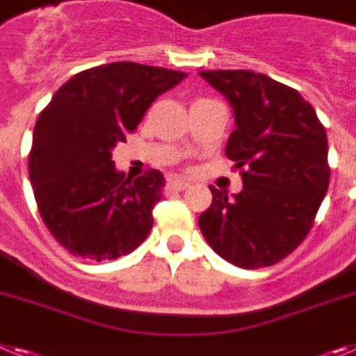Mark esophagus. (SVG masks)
Wrapping results in <instances>:
<instances>
[{"instance_id":"obj_1","label":"esophagus","mask_w":356,"mask_h":356,"mask_svg":"<svg viewBox=\"0 0 356 356\" xmlns=\"http://www.w3.org/2000/svg\"><path fill=\"white\" fill-rule=\"evenodd\" d=\"M190 186L188 181H183V179H177V177H172L166 181V190H175V192H183L186 188Z\"/></svg>"}]
</instances>
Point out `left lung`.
<instances>
[{"mask_svg": "<svg viewBox=\"0 0 356 356\" xmlns=\"http://www.w3.org/2000/svg\"><path fill=\"white\" fill-rule=\"evenodd\" d=\"M229 101L235 130L226 145L241 170L243 192L210 186L199 228L224 261L257 270L286 259L315 222L327 186V136L295 88L252 70H202Z\"/></svg>", "mask_w": 356, "mask_h": 356, "instance_id": "left-lung-1", "label": "left lung"}]
</instances>
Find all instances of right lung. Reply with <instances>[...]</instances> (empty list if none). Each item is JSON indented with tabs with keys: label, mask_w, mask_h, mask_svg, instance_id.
I'll list each match as a JSON object with an SVG mask.
<instances>
[{
	"label": "right lung",
	"mask_w": 356,
	"mask_h": 356,
	"mask_svg": "<svg viewBox=\"0 0 356 356\" xmlns=\"http://www.w3.org/2000/svg\"><path fill=\"white\" fill-rule=\"evenodd\" d=\"M186 74L132 61L88 68L52 95L35 121L29 175L41 219L72 255L113 261L148 237L164 177H124L112 148L127 141L157 95Z\"/></svg>",
	"instance_id": "1"
}]
</instances>
